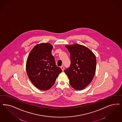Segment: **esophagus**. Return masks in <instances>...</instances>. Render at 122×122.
I'll return each instance as SVG.
<instances>
[{
	"instance_id": "1",
	"label": "esophagus",
	"mask_w": 122,
	"mask_h": 122,
	"mask_svg": "<svg viewBox=\"0 0 122 122\" xmlns=\"http://www.w3.org/2000/svg\"><path fill=\"white\" fill-rule=\"evenodd\" d=\"M61 68L62 69V70H63H63H64V67L63 66H63H61Z\"/></svg>"
}]
</instances>
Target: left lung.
Returning a JSON list of instances; mask_svg holds the SVG:
<instances>
[{
	"label": "left lung",
	"instance_id": "1",
	"mask_svg": "<svg viewBox=\"0 0 122 122\" xmlns=\"http://www.w3.org/2000/svg\"><path fill=\"white\" fill-rule=\"evenodd\" d=\"M65 47L70 54L71 64L64 72L72 88L82 90L91 82L95 75L96 56L88 48L82 45L74 44Z\"/></svg>",
	"mask_w": 122,
	"mask_h": 122
}]
</instances>
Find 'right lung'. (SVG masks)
<instances>
[{"label": "right lung", "instance_id": "add662e5", "mask_svg": "<svg viewBox=\"0 0 122 122\" xmlns=\"http://www.w3.org/2000/svg\"><path fill=\"white\" fill-rule=\"evenodd\" d=\"M53 46L41 43L35 46L30 53L26 63L27 75L37 88L47 90L54 85L62 70L57 67L51 54Z\"/></svg>", "mask_w": 122, "mask_h": 122}]
</instances>
